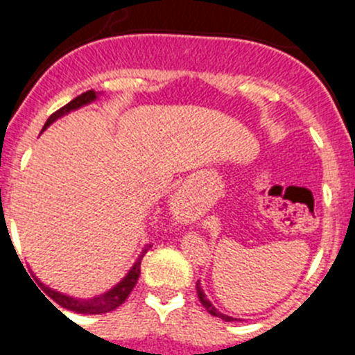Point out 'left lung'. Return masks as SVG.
I'll return each instance as SVG.
<instances>
[{
	"instance_id": "1",
	"label": "left lung",
	"mask_w": 355,
	"mask_h": 355,
	"mask_svg": "<svg viewBox=\"0 0 355 355\" xmlns=\"http://www.w3.org/2000/svg\"><path fill=\"white\" fill-rule=\"evenodd\" d=\"M197 297H199V300H200V304H202V306L206 307V311L209 313V315H213V316H218V318H222V320H225V322H233V316H227V315H224V313H220L218 311V309H216L215 306H213L211 302H209L208 300V297H206L205 295V291H202V288H200V283H197Z\"/></svg>"
}]
</instances>
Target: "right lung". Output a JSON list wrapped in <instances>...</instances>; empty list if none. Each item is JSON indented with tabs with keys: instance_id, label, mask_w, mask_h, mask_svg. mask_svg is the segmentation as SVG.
<instances>
[{
	"instance_id": "obj_1",
	"label": "right lung",
	"mask_w": 355,
	"mask_h": 355,
	"mask_svg": "<svg viewBox=\"0 0 355 355\" xmlns=\"http://www.w3.org/2000/svg\"><path fill=\"white\" fill-rule=\"evenodd\" d=\"M97 96H99V94L94 92V90H89V92H83L81 96L74 97L71 103H67L65 106H62L60 110H56L55 114L48 119V122L44 124V130H46L49 124H53L56 119H60L62 115H67L69 112H72V110H78V108H81V106L94 103L97 99ZM149 247H153V245L144 247V250H142V254L139 256V259L135 261V265L131 266V270L128 272L126 277L122 279L121 283L115 284V286L112 288V290L106 291V293L97 295V297H94V299H76V297H69V295L60 293V291L51 290L49 286H46V284L40 283L39 279H37V283H39V286H42V290L46 291V295H48V297H51V299L55 300L58 306H62L64 309H69V311L81 313V315H103V313L114 311V309H117L121 304H124V300H126L128 297H130L131 291H133L135 284H137V281H139V275H140V263H142V258L146 256V252L149 250ZM31 277H35V275H31ZM46 295H44V297H46Z\"/></svg>"
}]
</instances>
